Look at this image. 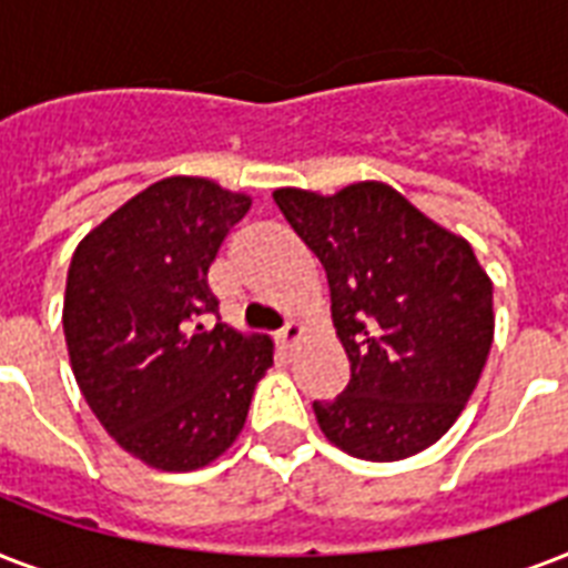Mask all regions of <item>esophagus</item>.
I'll use <instances>...</instances> for the list:
<instances>
[{
	"mask_svg": "<svg viewBox=\"0 0 568 568\" xmlns=\"http://www.w3.org/2000/svg\"><path fill=\"white\" fill-rule=\"evenodd\" d=\"M303 336H306V329H303L301 321H288L283 333L276 336V342H280V347H283V351H294V347L301 345Z\"/></svg>",
	"mask_w": 568,
	"mask_h": 568,
	"instance_id": "34e87169",
	"label": "esophagus"
}]
</instances>
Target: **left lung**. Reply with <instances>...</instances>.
I'll return each mask as SVG.
<instances>
[{
    "label": "left lung",
    "mask_w": 568,
    "mask_h": 568,
    "mask_svg": "<svg viewBox=\"0 0 568 568\" xmlns=\"http://www.w3.org/2000/svg\"><path fill=\"white\" fill-rule=\"evenodd\" d=\"M274 200L327 271L351 363L345 392L312 404L324 436L372 463L430 448L466 409L493 347V280L471 244L386 182L276 189Z\"/></svg>",
    "instance_id": "obj_1"
}]
</instances>
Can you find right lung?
I'll return each mask as SVG.
<instances>
[{"instance_id":"1","label":"right lung","mask_w":568,"mask_h":568,"mask_svg":"<svg viewBox=\"0 0 568 568\" xmlns=\"http://www.w3.org/2000/svg\"><path fill=\"white\" fill-rule=\"evenodd\" d=\"M250 205L205 176H168L97 223L67 271L75 383L111 439L159 471L221 457L274 365L267 336L203 327L217 315L209 267Z\"/></svg>"}]
</instances>
